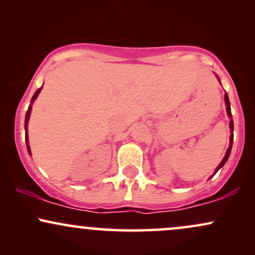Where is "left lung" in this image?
Wrapping results in <instances>:
<instances>
[{
	"mask_svg": "<svg viewBox=\"0 0 255 255\" xmlns=\"http://www.w3.org/2000/svg\"><path fill=\"white\" fill-rule=\"evenodd\" d=\"M218 80H219V78H218ZM219 83H221V80H219ZM224 101H225V105H227V113H228V116H229L230 118V130H231V135H230V145H229V147H228V150H227V153H225V156H224V158L223 159H222V162L219 163V165L217 166V168H216V170H215V174L216 172H217L219 169L222 168V166H223L225 163H227V160H228V158H229V156H230V151H231V147H233V140H234V134H233V131H234V122H233V116H231V110H230V102H229V98H228V95L227 93H225V96H224ZM213 174V175H215ZM212 175V176H213Z\"/></svg>",
	"mask_w": 255,
	"mask_h": 255,
	"instance_id": "obj_1",
	"label": "left lung"
}]
</instances>
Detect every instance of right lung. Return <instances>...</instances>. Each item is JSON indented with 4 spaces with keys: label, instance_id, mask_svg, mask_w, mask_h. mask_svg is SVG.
<instances>
[{
    "label": "right lung",
    "instance_id": "add662e5",
    "mask_svg": "<svg viewBox=\"0 0 255 255\" xmlns=\"http://www.w3.org/2000/svg\"><path fill=\"white\" fill-rule=\"evenodd\" d=\"M40 90H42V87L40 89H38L36 91V93L33 95V97H32L31 99V104L30 107H28V110L27 113H26V118H25V130H26V136H25V140H26V145H27V150H28V153L31 154V151H30V145H28V136H27V122H28V119H30V114H31V109H32V103L34 102V99H36L38 97V95H39Z\"/></svg>",
    "mask_w": 255,
    "mask_h": 255
}]
</instances>
